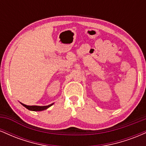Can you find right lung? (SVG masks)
<instances>
[{"mask_svg": "<svg viewBox=\"0 0 146 146\" xmlns=\"http://www.w3.org/2000/svg\"><path fill=\"white\" fill-rule=\"evenodd\" d=\"M21 104L23 106H25V108H27V109L29 110H32V111H42V110L47 109L48 108H49L50 106H51L54 103L48 105V106H27V105L21 103Z\"/></svg>", "mask_w": 146, "mask_h": 146, "instance_id": "obj_1", "label": "right lung"}]
</instances>
